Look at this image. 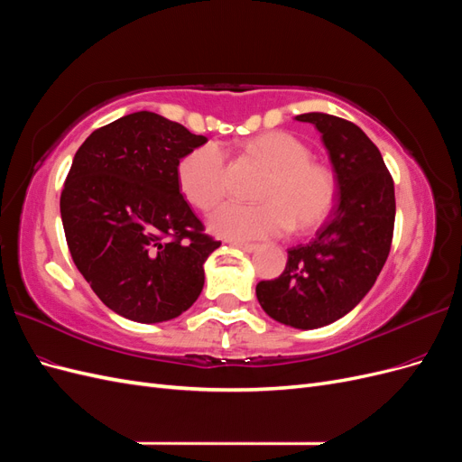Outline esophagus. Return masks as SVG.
<instances>
[{
	"label": "esophagus",
	"instance_id": "34e87169",
	"mask_svg": "<svg viewBox=\"0 0 462 462\" xmlns=\"http://www.w3.org/2000/svg\"><path fill=\"white\" fill-rule=\"evenodd\" d=\"M231 245L235 248L245 250V253H254V250L258 248V245H254V243H243V241H231Z\"/></svg>",
	"mask_w": 462,
	"mask_h": 462
}]
</instances>
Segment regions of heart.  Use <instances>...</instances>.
Segmentation results:
<instances>
[{
    "mask_svg": "<svg viewBox=\"0 0 462 462\" xmlns=\"http://www.w3.org/2000/svg\"><path fill=\"white\" fill-rule=\"evenodd\" d=\"M245 153L268 167L256 189L260 202L223 204L209 217L212 233L235 241L265 239L291 226L309 233L328 219L337 200V180L297 136L262 133L245 143ZM177 185L187 202L209 212L227 192L226 152L217 143H206L185 153L177 165Z\"/></svg>",
    "mask_w": 462,
    "mask_h": 462,
    "instance_id": "obj_1",
    "label": "heart"
}]
</instances>
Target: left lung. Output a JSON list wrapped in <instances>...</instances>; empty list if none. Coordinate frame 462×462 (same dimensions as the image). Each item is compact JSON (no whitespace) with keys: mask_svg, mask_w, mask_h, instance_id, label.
Returning <instances> with one entry per match:
<instances>
[{"mask_svg":"<svg viewBox=\"0 0 462 462\" xmlns=\"http://www.w3.org/2000/svg\"><path fill=\"white\" fill-rule=\"evenodd\" d=\"M321 133L337 177L339 202L309 245L287 250L283 273L256 285L263 312L299 329L324 328L366 297L389 256L395 187L377 146L355 123L302 114Z\"/></svg>","mask_w":462,"mask_h":462,"instance_id":"1","label":"left lung"}]
</instances>
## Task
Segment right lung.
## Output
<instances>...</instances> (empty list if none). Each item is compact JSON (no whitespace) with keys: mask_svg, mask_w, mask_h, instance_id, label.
Masks as SVG:
<instances>
[{"mask_svg":"<svg viewBox=\"0 0 462 462\" xmlns=\"http://www.w3.org/2000/svg\"><path fill=\"white\" fill-rule=\"evenodd\" d=\"M204 143L183 125L136 111L96 129L75 153L60 200L69 253L123 318L158 324L200 297L204 262L221 243L180 194L177 165Z\"/></svg>","mask_w":462,"mask_h":462,"instance_id":"1","label":"right lung"}]
</instances>
